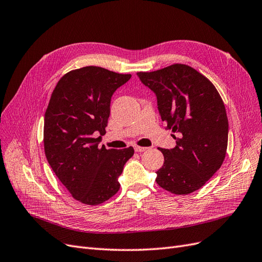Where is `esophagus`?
I'll use <instances>...</instances> for the list:
<instances>
[{"instance_id":"1","label":"esophagus","mask_w":262,"mask_h":262,"mask_svg":"<svg viewBox=\"0 0 262 262\" xmlns=\"http://www.w3.org/2000/svg\"><path fill=\"white\" fill-rule=\"evenodd\" d=\"M134 149H136V152H144V150H146V149H147V147L136 145V146H134Z\"/></svg>"}]
</instances>
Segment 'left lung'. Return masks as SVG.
Returning <instances> with one entry per match:
<instances>
[{"label":"left lung","instance_id":"1","mask_svg":"<svg viewBox=\"0 0 262 262\" xmlns=\"http://www.w3.org/2000/svg\"><path fill=\"white\" fill-rule=\"evenodd\" d=\"M137 74L156 94L166 129L176 133L175 147L160 148L164 164L156 171L157 185L173 194L196 191L226 155L228 120L222 97L209 78L181 63Z\"/></svg>","mask_w":262,"mask_h":262}]
</instances>
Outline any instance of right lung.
<instances>
[{"label":"right lung","mask_w":262,"mask_h":262,"mask_svg":"<svg viewBox=\"0 0 262 262\" xmlns=\"http://www.w3.org/2000/svg\"><path fill=\"white\" fill-rule=\"evenodd\" d=\"M130 77L84 67L63 75L51 94L45 114V154L62 185L84 204L97 205L114 196L120 189L118 177L134 154L132 146L98 145L106 133L113 94Z\"/></svg>","instance_id":"right-lung-1"}]
</instances>
